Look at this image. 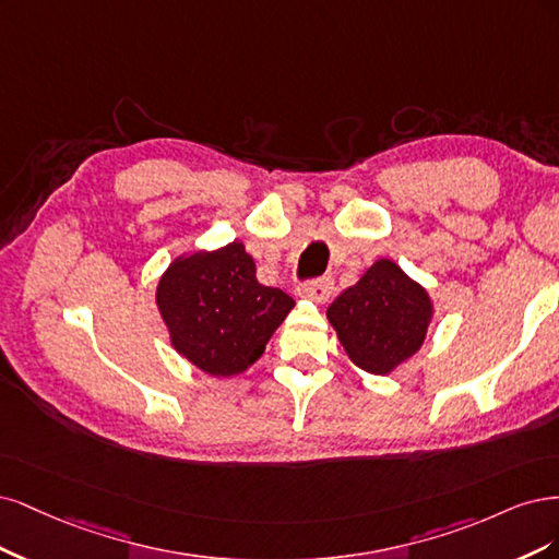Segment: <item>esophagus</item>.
I'll return each instance as SVG.
<instances>
[{
	"label": "esophagus",
	"instance_id": "1",
	"mask_svg": "<svg viewBox=\"0 0 559 559\" xmlns=\"http://www.w3.org/2000/svg\"><path fill=\"white\" fill-rule=\"evenodd\" d=\"M334 293V281L330 276H320V278H313V281H306L299 285V295L309 297L318 304H325Z\"/></svg>",
	"mask_w": 559,
	"mask_h": 559
}]
</instances>
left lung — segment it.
I'll list each match as a JSON object with an SVG mask.
<instances>
[{
	"label": "left lung",
	"instance_id": "1",
	"mask_svg": "<svg viewBox=\"0 0 559 559\" xmlns=\"http://www.w3.org/2000/svg\"><path fill=\"white\" fill-rule=\"evenodd\" d=\"M328 318L357 367L390 373L423 346L431 304L397 264L378 260L330 304Z\"/></svg>",
	"mask_w": 559,
	"mask_h": 559
}]
</instances>
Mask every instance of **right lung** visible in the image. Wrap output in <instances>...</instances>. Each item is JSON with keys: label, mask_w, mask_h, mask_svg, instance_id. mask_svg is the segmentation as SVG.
<instances>
[{"label": "right lung", "mask_w": 559, "mask_h": 559, "mask_svg": "<svg viewBox=\"0 0 559 559\" xmlns=\"http://www.w3.org/2000/svg\"><path fill=\"white\" fill-rule=\"evenodd\" d=\"M171 344L211 376H234L264 353L295 299L255 278V262L234 241L176 260L157 285Z\"/></svg>", "instance_id": "1"}]
</instances>
